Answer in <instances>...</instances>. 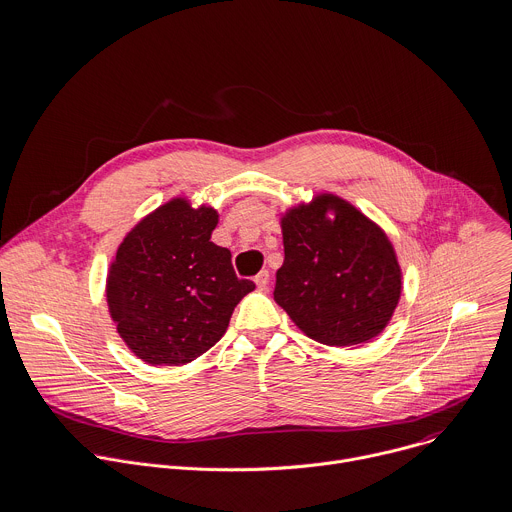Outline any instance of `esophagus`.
Returning a JSON list of instances; mask_svg holds the SVG:
<instances>
[{
  "mask_svg": "<svg viewBox=\"0 0 512 512\" xmlns=\"http://www.w3.org/2000/svg\"><path fill=\"white\" fill-rule=\"evenodd\" d=\"M256 287L260 289V291H266L268 289V282H270V274H268V270H260L258 274H256Z\"/></svg>",
  "mask_w": 512,
  "mask_h": 512,
  "instance_id": "esophagus-1",
  "label": "esophagus"
}]
</instances>
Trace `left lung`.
Instances as JSON below:
<instances>
[{"label": "left lung", "mask_w": 512, "mask_h": 512, "mask_svg": "<svg viewBox=\"0 0 512 512\" xmlns=\"http://www.w3.org/2000/svg\"><path fill=\"white\" fill-rule=\"evenodd\" d=\"M335 210L327 220L324 213ZM285 262L274 301L319 344L370 342L401 297V268L376 223L344 199L321 195L282 217Z\"/></svg>", "instance_id": "8db88e82"}]
</instances>
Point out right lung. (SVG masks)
Listing matches in <instances>:
<instances>
[{"instance_id":"right-lung-1","label":"right lung","mask_w":512,"mask_h":512,"mask_svg":"<svg viewBox=\"0 0 512 512\" xmlns=\"http://www.w3.org/2000/svg\"><path fill=\"white\" fill-rule=\"evenodd\" d=\"M215 225V209L173 199L118 248L107 276L109 313L128 348L152 366H181L205 354L256 287L236 276L232 252L211 242Z\"/></svg>"}]
</instances>
